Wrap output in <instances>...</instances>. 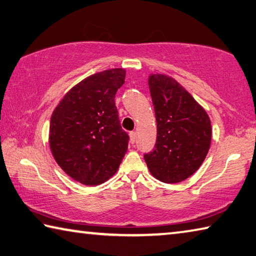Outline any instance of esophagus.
Masks as SVG:
<instances>
[{"label": "esophagus", "mask_w": 256, "mask_h": 256, "mask_svg": "<svg viewBox=\"0 0 256 256\" xmlns=\"http://www.w3.org/2000/svg\"><path fill=\"white\" fill-rule=\"evenodd\" d=\"M130 140H131V143H136V132H130Z\"/></svg>", "instance_id": "obj_1"}]
</instances>
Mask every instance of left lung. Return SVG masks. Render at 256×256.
Wrapping results in <instances>:
<instances>
[{"label":"left lung","mask_w":256,"mask_h":256,"mask_svg":"<svg viewBox=\"0 0 256 256\" xmlns=\"http://www.w3.org/2000/svg\"><path fill=\"white\" fill-rule=\"evenodd\" d=\"M148 88L156 118V142L144 160L154 178L176 184L189 178L205 160L212 141L206 110L166 75H151Z\"/></svg>","instance_id":"left-lung-1"}]
</instances>
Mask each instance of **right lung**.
Returning a JSON list of instances; mask_svg holds the SVG:
<instances>
[{
	"label": "right lung",
	"mask_w": 256,
	"mask_h": 256,
	"mask_svg": "<svg viewBox=\"0 0 256 256\" xmlns=\"http://www.w3.org/2000/svg\"><path fill=\"white\" fill-rule=\"evenodd\" d=\"M124 80L122 68L94 74L72 87L51 116L49 143L54 160L82 184L108 180L128 151L130 136L115 106Z\"/></svg>",
	"instance_id": "1"
}]
</instances>
